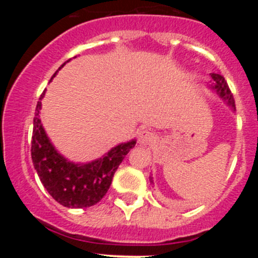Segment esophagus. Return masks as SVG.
Here are the masks:
<instances>
[{"instance_id":"1","label":"esophagus","mask_w":258,"mask_h":258,"mask_svg":"<svg viewBox=\"0 0 258 258\" xmlns=\"http://www.w3.org/2000/svg\"><path fill=\"white\" fill-rule=\"evenodd\" d=\"M156 136L153 132L148 131V130H142L139 134V144L141 145H150L155 141Z\"/></svg>"}]
</instances>
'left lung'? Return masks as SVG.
Here are the masks:
<instances>
[{"mask_svg": "<svg viewBox=\"0 0 258 258\" xmlns=\"http://www.w3.org/2000/svg\"><path fill=\"white\" fill-rule=\"evenodd\" d=\"M211 77H212V81H213V83L211 85L212 86V90H215L216 92H217V95L220 96V97L222 98V100L225 101V102L227 103L233 111H236L235 100H233L232 93H231L227 82H226L225 79H223V76H221L220 74H211ZM150 181L153 183L152 177H150Z\"/></svg>", "mask_w": 258, "mask_h": 258, "instance_id": "obj_1", "label": "left lung"}]
</instances>
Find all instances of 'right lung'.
Segmentation results:
<instances>
[{
	"label": "right lung",
	"mask_w": 258,
	"mask_h": 258,
	"mask_svg": "<svg viewBox=\"0 0 258 258\" xmlns=\"http://www.w3.org/2000/svg\"><path fill=\"white\" fill-rule=\"evenodd\" d=\"M43 95L37 102L33 117L31 156L35 170L48 194L62 206L70 209L93 206L107 194L114 172L124 156L135 147L136 140L116 146L92 162H70L52 146L41 123L40 110Z\"/></svg>",
	"instance_id": "1"
}]
</instances>
